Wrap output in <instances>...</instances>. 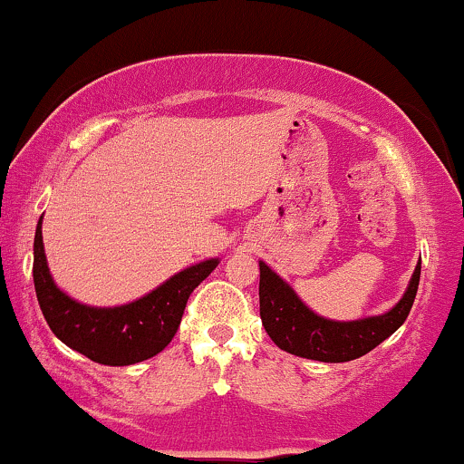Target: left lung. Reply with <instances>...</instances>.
Segmentation results:
<instances>
[{
  "label": "left lung",
  "instance_id": "8db88e82",
  "mask_svg": "<svg viewBox=\"0 0 464 464\" xmlns=\"http://www.w3.org/2000/svg\"><path fill=\"white\" fill-rule=\"evenodd\" d=\"M419 277L421 263L404 297L389 313L358 321H330L314 314L276 271L260 263V319L280 350L310 361L347 362L372 352L404 324L415 302Z\"/></svg>",
  "mask_w": 464,
  "mask_h": 464
}]
</instances>
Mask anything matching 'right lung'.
<instances>
[{
  "label": "right lung",
  "mask_w": 464,
  "mask_h": 464,
  "mask_svg": "<svg viewBox=\"0 0 464 464\" xmlns=\"http://www.w3.org/2000/svg\"><path fill=\"white\" fill-rule=\"evenodd\" d=\"M41 223L43 217L38 219L34 234L32 274L43 317L64 345L84 353L92 362L108 367L147 361L165 350L176 336L190 293L219 265V260L210 258L188 266L145 297L125 306H84L53 285L43 247Z\"/></svg>",
  "instance_id": "add662e5"
}]
</instances>
